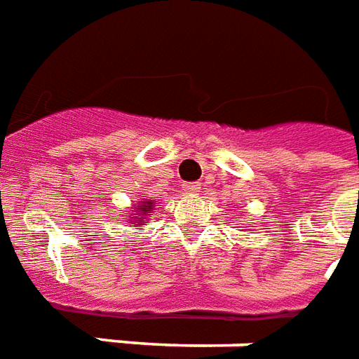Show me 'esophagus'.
<instances>
[{
    "label": "esophagus",
    "mask_w": 359,
    "mask_h": 359,
    "mask_svg": "<svg viewBox=\"0 0 359 359\" xmlns=\"http://www.w3.org/2000/svg\"><path fill=\"white\" fill-rule=\"evenodd\" d=\"M182 190H184V194H190V196H194V194L200 192L201 184L200 182H184V184H182Z\"/></svg>",
    "instance_id": "obj_1"
}]
</instances>
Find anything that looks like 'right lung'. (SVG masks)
<instances>
[{
  "label": "right lung",
  "instance_id": "add662e5",
  "mask_svg": "<svg viewBox=\"0 0 359 359\" xmlns=\"http://www.w3.org/2000/svg\"><path fill=\"white\" fill-rule=\"evenodd\" d=\"M135 211H137V213H133L135 215V217H131V224L133 226H140V222H142V220H144V217L148 213H150V211H154V201L150 200V201H140L139 205L135 207ZM135 222H139V225H135Z\"/></svg>",
  "mask_w": 359,
  "mask_h": 359
}]
</instances>
